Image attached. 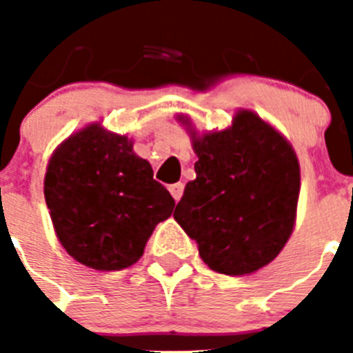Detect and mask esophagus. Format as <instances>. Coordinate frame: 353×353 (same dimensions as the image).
<instances>
[{
  "instance_id": "34e87169",
  "label": "esophagus",
  "mask_w": 353,
  "mask_h": 353,
  "mask_svg": "<svg viewBox=\"0 0 353 353\" xmlns=\"http://www.w3.org/2000/svg\"><path fill=\"white\" fill-rule=\"evenodd\" d=\"M168 190H170L172 198L176 199V201H179L183 196V190H185V185H183V183H174V185L168 187Z\"/></svg>"
}]
</instances>
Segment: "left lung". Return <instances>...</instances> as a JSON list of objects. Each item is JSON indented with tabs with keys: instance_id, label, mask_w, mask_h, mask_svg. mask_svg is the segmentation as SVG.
<instances>
[{
	"instance_id": "1",
	"label": "left lung",
	"mask_w": 353,
	"mask_h": 353,
	"mask_svg": "<svg viewBox=\"0 0 353 353\" xmlns=\"http://www.w3.org/2000/svg\"><path fill=\"white\" fill-rule=\"evenodd\" d=\"M198 155L174 220L196 240L199 256L221 274H251L279 256L296 220L301 166L290 141L251 110L199 135L177 115Z\"/></svg>"
}]
</instances>
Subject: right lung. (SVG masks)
Masks as SVG:
<instances>
[{
    "mask_svg": "<svg viewBox=\"0 0 353 353\" xmlns=\"http://www.w3.org/2000/svg\"><path fill=\"white\" fill-rule=\"evenodd\" d=\"M46 203L58 241L82 265L121 271L143 256L174 198L128 135L93 122L69 135L47 165Z\"/></svg>",
    "mask_w": 353,
    "mask_h": 353,
    "instance_id": "obj_1",
    "label": "right lung"
}]
</instances>
